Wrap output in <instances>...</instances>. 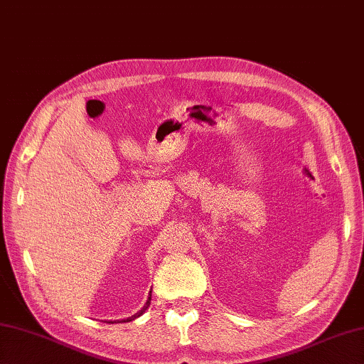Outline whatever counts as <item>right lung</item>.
Returning a JSON list of instances; mask_svg holds the SVG:
<instances>
[{"label": "right lung", "instance_id": "1", "mask_svg": "<svg viewBox=\"0 0 364 364\" xmlns=\"http://www.w3.org/2000/svg\"><path fill=\"white\" fill-rule=\"evenodd\" d=\"M150 300H151V294H150V297H149V300L145 301V305L141 308V310H139L136 314H133V316H129V318H127V319H122V321H109V323H114V322H129V321H134L136 318H139V316H142L145 311H146V308L150 306Z\"/></svg>", "mask_w": 364, "mask_h": 364}]
</instances>
